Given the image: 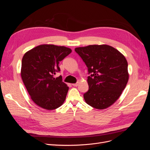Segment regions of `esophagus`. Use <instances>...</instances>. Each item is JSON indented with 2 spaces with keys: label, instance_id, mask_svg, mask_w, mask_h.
<instances>
[{
  "label": "esophagus",
  "instance_id": "1",
  "mask_svg": "<svg viewBox=\"0 0 150 150\" xmlns=\"http://www.w3.org/2000/svg\"><path fill=\"white\" fill-rule=\"evenodd\" d=\"M72 85L73 86H74V87H76V86H78V83H74V84H72Z\"/></svg>",
  "mask_w": 150,
  "mask_h": 150
}]
</instances>
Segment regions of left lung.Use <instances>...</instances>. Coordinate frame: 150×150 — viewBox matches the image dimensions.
Segmentation results:
<instances>
[{"instance_id":"left-lung-1","label":"left lung","mask_w":150,"mask_h":150,"mask_svg":"<svg viewBox=\"0 0 150 150\" xmlns=\"http://www.w3.org/2000/svg\"><path fill=\"white\" fill-rule=\"evenodd\" d=\"M88 67L89 90L84 94L86 103L98 110L110 107L120 96L128 81V62L125 56L108 45L77 47Z\"/></svg>"}]
</instances>
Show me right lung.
I'll list each match as a JSON object with an SVG mask.
<instances>
[{
	"label": "right lung",
	"instance_id": "add662e5",
	"mask_svg": "<svg viewBox=\"0 0 150 150\" xmlns=\"http://www.w3.org/2000/svg\"><path fill=\"white\" fill-rule=\"evenodd\" d=\"M71 52L64 46L43 44L32 49L22 57V79L32 100L39 107L52 110L64 102L69 87L61 76H53L60 71L59 62Z\"/></svg>",
	"mask_w": 150,
	"mask_h": 150
}]
</instances>
